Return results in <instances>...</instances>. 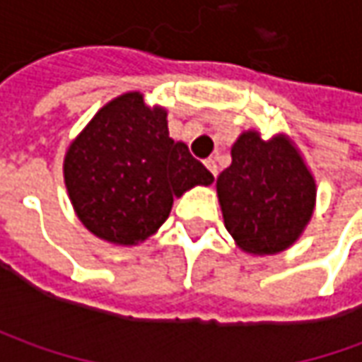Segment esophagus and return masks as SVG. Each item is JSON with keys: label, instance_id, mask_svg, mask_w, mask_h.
I'll list each match as a JSON object with an SVG mask.
<instances>
[{"label": "esophagus", "instance_id": "1", "mask_svg": "<svg viewBox=\"0 0 362 362\" xmlns=\"http://www.w3.org/2000/svg\"><path fill=\"white\" fill-rule=\"evenodd\" d=\"M205 167L209 169V173L214 175V177H217V165H216V160H214V159H205Z\"/></svg>", "mask_w": 362, "mask_h": 362}]
</instances>
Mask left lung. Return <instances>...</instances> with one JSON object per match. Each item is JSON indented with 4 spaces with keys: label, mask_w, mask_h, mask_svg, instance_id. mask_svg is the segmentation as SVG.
<instances>
[{
    "label": "left lung",
    "mask_w": 362,
    "mask_h": 362,
    "mask_svg": "<svg viewBox=\"0 0 362 362\" xmlns=\"http://www.w3.org/2000/svg\"><path fill=\"white\" fill-rule=\"evenodd\" d=\"M226 228L250 254H278L310 221L316 185L286 136L262 141L243 132L231 146V165L217 177Z\"/></svg>",
    "instance_id": "1"
}]
</instances>
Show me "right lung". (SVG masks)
Listing matches in <instances>:
<instances>
[{
	"instance_id": "1",
	"label": "right lung",
	"mask_w": 362,
	"mask_h": 362,
	"mask_svg": "<svg viewBox=\"0 0 362 362\" xmlns=\"http://www.w3.org/2000/svg\"><path fill=\"white\" fill-rule=\"evenodd\" d=\"M64 179L80 221L106 242L132 245L169 217L173 197L214 175L185 143H175L167 112L129 92L98 110L70 145Z\"/></svg>"
}]
</instances>
